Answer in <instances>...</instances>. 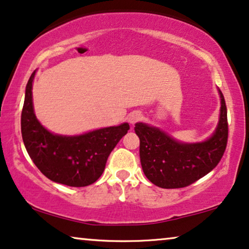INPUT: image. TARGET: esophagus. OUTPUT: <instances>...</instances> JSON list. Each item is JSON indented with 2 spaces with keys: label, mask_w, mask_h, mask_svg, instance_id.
<instances>
[{
  "label": "esophagus",
  "mask_w": 249,
  "mask_h": 249,
  "mask_svg": "<svg viewBox=\"0 0 249 249\" xmlns=\"http://www.w3.org/2000/svg\"><path fill=\"white\" fill-rule=\"evenodd\" d=\"M142 113L139 111H132L131 113H129V115L127 117V120L129 121V124L134 125L136 122H138L142 119Z\"/></svg>",
  "instance_id": "esophagus-1"
}]
</instances>
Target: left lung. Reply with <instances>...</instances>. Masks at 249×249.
Masks as SVG:
<instances>
[{
  "label": "left lung",
  "mask_w": 249,
  "mask_h": 249,
  "mask_svg": "<svg viewBox=\"0 0 249 249\" xmlns=\"http://www.w3.org/2000/svg\"><path fill=\"white\" fill-rule=\"evenodd\" d=\"M215 130L203 142H186L172 137L159 127L145 122L135 124L139 137L142 171L155 186L165 189L182 188L203 178L217 165L227 147L228 120L223 94Z\"/></svg>",
  "instance_id": "8db88e82"
}]
</instances>
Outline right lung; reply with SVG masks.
Here are the masks:
<instances>
[{"label":"right lung","instance_id":"1","mask_svg":"<svg viewBox=\"0 0 249 249\" xmlns=\"http://www.w3.org/2000/svg\"><path fill=\"white\" fill-rule=\"evenodd\" d=\"M36 70L26 86L21 113V134L30 159L44 176L70 187L91 185L105 169L108 155L127 134L128 122L95 129L79 135H60L47 130L35 114L33 83Z\"/></svg>","mask_w":249,"mask_h":249}]
</instances>
